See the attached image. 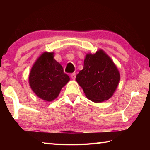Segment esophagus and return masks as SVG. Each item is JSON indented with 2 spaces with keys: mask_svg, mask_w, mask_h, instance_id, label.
I'll return each instance as SVG.
<instances>
[{
  "mask_svg": "<svg viewBox=\"0 0 150 150\" xmlns=\"http://www.w3.org/2000/svg\"><path fill=\"white\" fill-rule=\"evenodd\" d=\"M71 78L73 80H75V73H72V74H71Z\"/></svg>",
  "mask_w": 150,
  "mask_h": 150,
  "instance_id": "34e87169",
  "label": "esophagus"
}]
</instances>
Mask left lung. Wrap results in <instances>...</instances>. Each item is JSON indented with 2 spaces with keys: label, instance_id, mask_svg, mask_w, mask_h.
Returning <instances> with one entry per match:
<instances>
[{
  "label": "left lung",
  "instance_id": "left-lung-1",
  "mask_svg": "<svg viewBox=\"0 0 150 150\" xmlns=\"http://www.w3.org/2000/svg\"><path fill=\"white\" fill-rule=\"evenodd\" d=\"M120 79V73L115 63L105 51L100 49L95 54L86 55L83 69L75 79L87 98L99 103L112 96Z\"/></svg>",
  "mask_w": 150,
  "mask_h": 150
}]
</instances>
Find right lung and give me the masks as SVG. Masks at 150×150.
<instances>
[{"mask_svg": "<svg viewBox=\"0 0 150 150\" xmlns=\"http://www.w3.org/2000/svg\"><path fill=\"white\" fill-rule=\"evenodd\" d=\"M54 52H44L37 58L29 74V85L37 96L47 102L55 100L70 79Z\"/></svg>", "mask_w": 150, "mask_h": 150, "instance_id": "add662e5", "label": "right lung"}]
</instances>
